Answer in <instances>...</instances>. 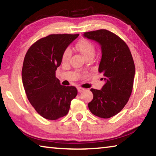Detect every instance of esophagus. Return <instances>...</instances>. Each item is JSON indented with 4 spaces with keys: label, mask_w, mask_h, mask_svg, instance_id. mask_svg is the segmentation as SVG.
<instances>
[{
    "label": "esophagus",
    "mask_w": 156,
    "mask_h": 156,
    "mask_svg": "<svg viewBox=\"0 0 156 156\" xmlns=\"http://www.w3.org/2000/svg\"><path fill=\"white\" fill-rule=\"evenodd\" d=\"M77 89H78V91L79 92V93H81V92H83V91H84V89H83V88H81V87H78Z\"/></svg>",
    "instance_id": "1"
}]
</instances>
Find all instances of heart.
Returning <instances> with one entry per match:
<instances>
[{
	"label": "heart",
	"mask_w": 156,
	"mask_h": 156,
	"mask_svg": "<svg viewBox=\"0 0 156 156\" xmlns=\"http://www.w3.org/2000/svg\"><path fill=\"white\" fill-rule=\"evenodd\" d=\"M76 48L80 53H82V54L85 58H87L90 56H94L95 54V47L94 44L87 39H81V40L79 41L76 44ZM71 55H72L71 49H66L62 54V62H67L70 58Z\"/></svg>",
	"instance_id": "b5f03b06"
}]
</instances>
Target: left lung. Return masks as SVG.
I'll return each mask as SVG.
<instances>
[{
    "instance_id": "1",
    "label": "left lung",
    "mask_w": 156,
    "mask_h": 156,
    "mask_svg": "<svg viewBox=\"0 0 156 156\" xmlns=\"http://www.w3.org/2000/svg\"><path fill=\"white\" fill-rule=\"evenodd\" d=\"M83 36L101 47L98 72L105 82L101 90L91 89L94 98L89 109L95 115L109 118L123 109L131 96L135 76L133 58L125 42L109 31H89Z\"/></svg>"
}]
</instances>
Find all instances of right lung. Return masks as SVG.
I'll use <instances>...</instances> for the list:
<instances>
[{"instance_id": "add662e5", "label": "right lung", "mask_w": 156, "mask_h": 156, "mask_svg": "<svg viewBox=\"0 0 156 156\" xmlns=\"http://www.w3.org/2000/svg\"><path fill=\"white\" fill-rule=\"evenodd\" d=\"M79 34H51L28 49L23 62L22 80L29 101L42 117L57 120L67 114L77 96L75 87L61 85L56 71L63 52Z\"/></svg>"}]
</instances>
